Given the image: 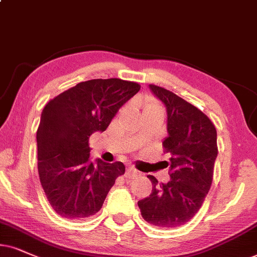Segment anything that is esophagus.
Here are the masks:
<instances>
[{
    "instance_id": "34e87169",
    "label": "esophagus",
    "mask_w": 257,
    "mask_h": 257,
    "mask_svg": "<svg viewBox=\"0 0 257 257\" xmlns=\"http://www.w3.org/2000/svg\"><path fill=\"white\" fill-rule=\"evenodd\" d=\"M140 173L136 170H134V168L133 167H129V168H126V171H125V178H128V179H134V178H136L138 177Z\"/></svg>"
}]
</instances>
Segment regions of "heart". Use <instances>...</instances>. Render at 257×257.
Wrapping results in <instances>:
<instances>
[{"label":"heart","instance_id":"1","mask_svg":"<svg viewBox=\"0 0 257 257\" xmlns=\"http://www.w3.org/2000/svg\"><path fill=\"white\" fill-rule=\"evenodd\" d=\"M155 108H161V106L159 105L155 100L148 99L147 102H146V109H155Z\"/></svg>","mask_w":257,"mask_h":257}]
</instances>
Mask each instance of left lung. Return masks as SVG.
<instances>
[{"label":"left lung","mask_w":257,"mask_h":257,"mask_svg":"<svg viewBox=\"0 0 257 257\" xmlns=\"http://www.w3.org/2000/svg\"><path fill=\"white\" fill-rule=\"evenodd\" d=\"M149 87L167 109L168 136L162 146L171 154V180L159 184L148 175L152 193L138 205L146 222L177 228L193 218L209 192L218 154L217 132L211 119L191 103L161 86Z\"/></svg>","instance_id":"obj_1"}]
</instances>
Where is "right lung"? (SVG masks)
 <instances>
[{
  "instance_id": "add662e5",
  "label": "right lung",
  "mask_w": 257,
  "mask_h": 257,
  "mask_svg": "<svg viewBox=\"0 0 257 257\" xmlns=\"http://www.w3.org/2000/svg\"><path fill=\"white\" fill-rule=\"evenodd\" d=\"M140 84L91 79L54 97L42 110L37 132L41 186L58 215L82 219L98 212L119 175L122 162L90 161L89 139L104 132L118 109L139 92Z\"/></svg>"
}]
</instances>
